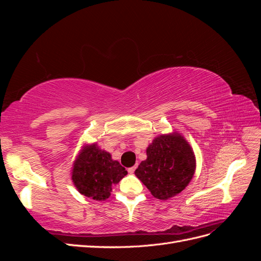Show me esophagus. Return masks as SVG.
<instances>
[{
    "label": "esophagus",
    "instance_id": "esophagus-1",
    "mask_svg": "<svg viewBox=\"0 0 261 261\" xmlns=\"http://www.w3.org/2000/svg\"><path fill=\"white\" fill-rule=\"evenodd\" d=\"M136 168H137V164H135V165H134V167L129 168V169L127 170V171H128V173H129V174H133V173H134V172H135Z\"/></svg>",
    "mask_w": 261,
    "mask_h": 261
}]
</instances>
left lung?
Returning <instances> with one entry per match:
<instances>
[{"mask_svg":"<svg viewBox=\"0 0 261 261\" xmlns=\"http://www.w3.org/2000/svg\"><path fill=\"white\" fill-rule=\"evenodd\" d=\"M147 159L135 171L153 197L167 200L187 187L196 171L192 146L178 132L156 136L147 147Z\"/></svg>","mask_w":261,"mask_h":261,"instance_id":"left-lung-1","label":"left lung"}]
</instances>
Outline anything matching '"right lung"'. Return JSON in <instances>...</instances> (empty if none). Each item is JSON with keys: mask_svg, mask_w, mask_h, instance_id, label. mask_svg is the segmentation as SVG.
Masks as SVG:
<instances>
[{"mask_svg": "<svg viewBox=\"0 0 261 261\" xmlns=\"http://www.w3.org/2000/svg\"><path fill=\"white\" fill-rule=\"evenodd\" d=\"M127 171L97 143L85 144L72 167V181L78 193L93 200L109 198L113 187Z\"/></svg>", "mask_w": 261, "mask_h": 261, "instance_id": "obj_1", "label": "right lung"}]
</instances>
